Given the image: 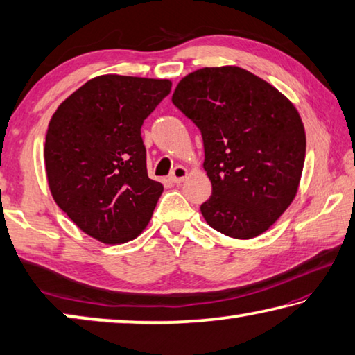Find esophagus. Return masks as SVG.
Instances as JSON below:
<instances>
[{
  "label": "esophagus",
  "mask_w": 355,
  "mask_h": 355,
  "mask_svg": "<svg viewBox=\"0 0 355 355\" xmlns=\"http://www.w3.org/2000/svg\"><path fill=\"white\" fill-rule=\"evenodd\" d=\"M188 169H186V167H183V166H177L175 169L172 171V173H171V182L172 183H182L183 180L188 177Z\"/></svg>",
  "instance_id": "1"
}]
</instances>
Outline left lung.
<instances>
[{"label":"left lung","mask_w":355,"mask_h":355,"mask_svg":"<svg viewBox=\"0 0 355 355\" xmlns=\"http://www.w3.org/2000/svg\"><path fill=\"white\" fill-rule=\"evenodd\" d=\"M172 103L200 130L213 192L200 211L236 239L266 232L290 207L305 159V130L284 94L235 65L186 75Z\"/></svg>","instance_id":"obj_1"}]
</instances>
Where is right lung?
Segmentation results:
<instances>
[{
    "instance_id": "obj_1",
    "label": "right lung",
    "mask_w": 355,
    "mask_h": 355,
    "mask_svg": "<svg viewBox=\"0 0 355 355\" xmlns=\"http://www.w3.org/2000/svg\"><path fill=\"white\" fill-rule=\"evenodd\" d=\"M171 87L169 80L101 75L53 114L44 150L51 196L101 243L135 239L163 194V184L148 178L141 127Z\"/></svg>"
}]
</instances>
